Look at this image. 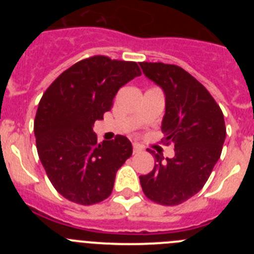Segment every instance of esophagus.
Masks as SVG:
<instances>
[{
  "mask_svg": "<svg viewBox=\"0 0 254 254\" xmlns=\"http://www.w3.org/2000/svg\"><path fill=\"white\" fill-rule=\"evenodd\" d=\"M132 146H133V152H134V154H136V152H140L141 150H142V146H141V145H138V143H133Z\"/></svg>",
  "mask_w": 254,
  "mask_h": 254,
  "instance_id": "34e87169",
  "label": "esophagus"
}]
</instances>
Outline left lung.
I'll return each mask as SVG.
<instances>
[{
	"mask_svg": "<svg viewBox=\"0 0 254 254\" xmlns=\"http://www.w3.org/2000/svg\"><path fill=\"white\" fill-rule=\"evenodd\" d=\"M143 73L165 94L163 142L174 143V158L155 154V167L140 177L143 193L159 205L183 203L205 186L226 136L224 114L207 89L177 64L140 62Z\"/></svg>",
	"mask_w": 254,
	"mask_h": 254,
	"instance_id": "8db88e82",
	"label": "left lung"
}]
</instances>
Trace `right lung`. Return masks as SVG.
<instances>
[{
    "label": "right lung",
    "instance_id": "obj_1",
    "mask_svg": "<svg viewBox=\"0 0 254 254\" xmlns=\"http://www.w3.org/2000/svg\"><path fill=\"white\" fill-rule=\"evenodd\" d=\"M140 75L136 62L93 56L44 91L34 120L38 155L52 186L71 202L89 206L111 196L132 145L121 134L99 143L93 125L111 111L121 87Z\"/></svg>",
    "mask_w": 254,
    "mask_h": 254
}]
</instances>
